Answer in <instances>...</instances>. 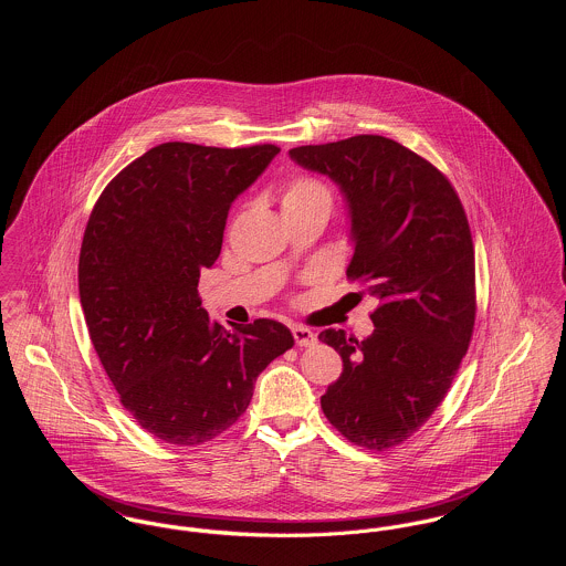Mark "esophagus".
Wrapping results in <instances>:
<instances>
[{
    "mask_svg": "<svg viewBox=\"0 0 566 566\" xmlns=\"http://www.w3.org/2000/svg\"><path fill=\"white\" fill-rule=\"evenodd\" d=\"M292 335H294V342L298 346H314L316 344V335L305 326H292Z\"/></svg>",
    "mask_w": 566,
    "mask_h": 566,
    "instance_id": "34e87169",
    "label": "esophagus"
}]
</instances>
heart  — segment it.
<instances>
[{
  "instance_id": "obj_1",
  "label": "heart",
  "mask_w": 566,
  "mask_h": 566,
  "mask_svg": "<svg viewBox=\"0 0 566 566\" xmlns=\"http://www.w3.org/2000/svg\"><path fill=\"white\" fill-rule=\"evenodd\" d=\"M281 205H283V211H301V209H312V207H324L331 211L333 193L323 180L312 178V176H301V178H294L283 189Z\"/></svg>"
}]
</instances>
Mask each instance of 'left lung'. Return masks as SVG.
Instances as JSON below:
<instances>
[{"label":"left lung","mask_w":566,"mask_h":566,"mask_svg":"<svg viewBox=\"0 0 566 566\" xmlns=\"http://www.w3.org/2000/svg\"><path fill=\"white\" fill-rule=\"evenodd\" d=\"M290 159L339 187L353 243L346 274L379 301L361 342L342 328L318 335L344 364L321 399L324 416L359 447H397L442 403L473 335L464 207L444 174L379 135L301 146Z\"/></svg>","instance_id":"obj_1"}]
</instances>
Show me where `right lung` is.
<instances>
[{
	"label": "right lung",
	"instance_id": "obj_1",
	"mask_svg": "<svg viewBox=\"0 0 566 566\" xmlns=\"http://www.w3.org/2000/svg\"><path fill=\"white\" fill-rule=\"evenodd\" d=\"M276 155L272 144H161L106 185L86 222L78 287L93 348L122 405L163 442L227 431L261 370L294 346L276 321L211 323L198 298L231 205Z\"/></svg>",
	"mask_w": 566,
	"mask_h": 566
}]
</instances>
